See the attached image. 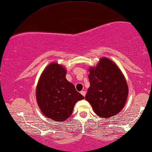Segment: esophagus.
<instances>
[{
	"label": "esophagus",
	"instance_id": "obj_1",
	"mask_svg": "<svg viewBox=\"0 0 152 152\" xmlns=\"http://www.w3.org/2000/svg\"><path fill=\"white\" fill-rule=\"evenodd\" d=\"M81 94H82V95H83V96H86V91H81Z\"/></svg>",
	"mask_w": 152,
	"mask_h": 152
}]
</instances>
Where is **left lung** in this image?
<instances>
[{
    "label": "left lung",
    "mask_w": 152,
    "mask_h": 152,
    "mask_svg": "<svg viewBox=\"0 0 152 152\" xmlns=\"http://www.w3.org/2000/svg\"><path fill=\"white\" fill-rule=\"evenodd\" d=\"M90 88L86 99L94 113L109 118L123 109L128 95V87L117 66L107 58H102L96 67L90 69Z\"/></svg>",
    "instance_id": "1"
}]
</instances>
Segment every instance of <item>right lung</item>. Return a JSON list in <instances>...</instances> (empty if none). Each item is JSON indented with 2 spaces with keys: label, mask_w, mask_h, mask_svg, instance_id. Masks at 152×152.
I'll list each match as a JSON object with an SVG mask.
<instances>
[{
  "label": "right lung",
  "mask_w": 152,
  "mask_h": 152,
  "mask_svg": "<svg viewBox=\"0 0 152 152\" xmlns=\"http://www.w3.org/2000/svg\"><path fill=\"white\" fill-rule=\"evenodd\" d=\"M62 66L52 63L41 75L36 89L37 102L42 113L56 121H63L72 114L74 105L84 96L66 79Z\"/></svg>",
  "instance_id": "1"
}]
</instances>
